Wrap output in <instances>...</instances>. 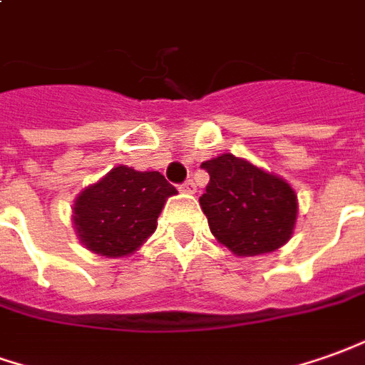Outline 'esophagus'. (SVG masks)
<instances>
[{
    "mask_svg": "<svg viewBox=\"0 0 365 365\" xmlns=\"http://www.w3.org/2000/svg\"><path fill=\"white\" fill-rule=\"evenodd\" d=\"M180 190H182L185 195H195V192H197V187H195L192 180H187L185 185H180Z\"/></svg>",
    "mask_w": 365,
    "mask_h": 365,
    "instance_id": "esophagus-1",
    "label": "esophagus"
}]
</instances>
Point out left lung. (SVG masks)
I'll return each mask as SVG.
<instances>
[{"label": "left lung", "instance_id": "left-lung-1", "mask_svg": "<svg viewBox=\"0 0 365 365\" xmlns=\"http://www.w3.org/2000/svg\"><path fill=\"white\" fill-rule=\"evenodd\" d=\"M202 168L210 180L200 208L210 232L232 255H268L292 238L298 195L290 182L232 153L205 160Z\"/></svg>", "mask_w": 365, "mask_h": 365}]
</instances>
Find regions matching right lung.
Segmentation results:
<instances>
[{
    "instance_id": "obj_1",
    "label": "right lung",
    "mask_w": 365,
    "mask_h": 365,
    "mask_svg": "<svg viewBox=\"0 0 365 365\" xmlns=\"http://www.w3.org/2000/svg\"><path fill=\"white\" fill-rule=\"evenodd\" d=\"M177 188L157 170L110 168L73 202V228L93 255L123 258L139 250L157 230V218Z\"/></svg>"
}]
</instances>
